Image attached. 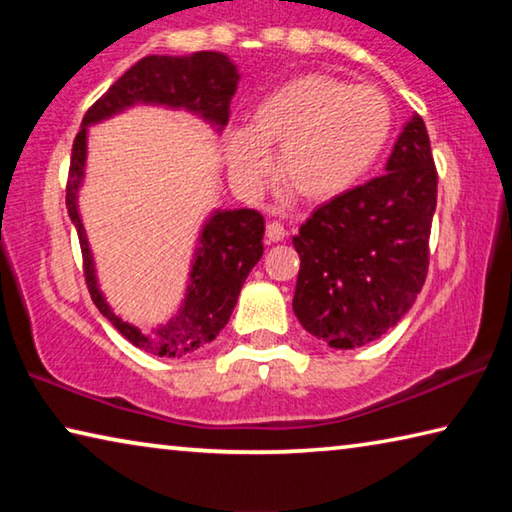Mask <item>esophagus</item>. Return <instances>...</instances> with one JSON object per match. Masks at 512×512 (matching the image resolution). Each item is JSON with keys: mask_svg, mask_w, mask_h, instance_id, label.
Wrapping results in <instances>:
<instances>
[{"mask_svg": "<svg viewBox=\"0 0 512 512\" xmlns=\"http://www.w3.org/2000/svg\"><path fill=\"white\" fill-rule=\"evenodd\" d=\"M284 237H287V230H284L282 223L277 221H268L266 223V239L273 241V244H277V241H282Z\"/></svg>", "mask_w": 512, "mask_h": 512, "instance_id": "1", "label": "esophagus"}]
</instances>
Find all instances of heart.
I'll use <instances>...</instances> for the list:
<instances>
[{"mask_svg": "<svg viewBox=\"0 0 512 512\" xmlns=\"http://www.w3.org/2000/svg\"><path fill=\"white\" fill-rule=\"evenodd\" d=\"M393 115L384 94L329 74H302L268 92L250 112L248 128L228 137L232 176L259 187L277 176L305 201H329L354 187L379 160Z\"/></svg>", "mask_w": 512, "mask_h": 512, "instance_id": "heart-1", "label": "heart"}]
</instances>
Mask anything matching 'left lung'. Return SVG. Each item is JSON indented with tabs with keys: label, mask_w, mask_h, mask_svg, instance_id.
Segmentation results:
<instances>
[{
	"label": "left lung",
	"mask_w": 512,
	"mask_h": 512,
	"mask_svg": "<svg viewBox=\"0 0 512 512\" xmlns=\"http://www.w3.org/2000/svg\"><path fill=\"white\" fill-rule=\"evenodd\" d=\"M436 196L427 126L413 115L384 176L320 205L293 237V311L311 336L352 350L400 323L427 277Z\"/></svg>",
	"instance_id": "obj_1"
}]
</instances>
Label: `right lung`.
Here are the masks:
<instances>
[{
    "label": "right lung",
    "instance_id": "add662e5",
    "mask_svg": "<svg viewBox=\"0 0 512 512\" xmlns=\"http://www.w3.org/2000/svg\"><path fill=\"white\" fill-rule=\"evenodd\" d=\"M237 83L239 74L235 63H230V58L219 51H196L189 56H146L112 83L101 99L92 103L72 146L65 203L69 219L79 232L83 275L92 302L119 329L121 336L155 357H185L216 339L232 316L248 273L264 253V216L255 210L216 212L203 228L201 248L196 250L192 275H189L192 282L178 316L155 334H142L140 329L112 314L94 277L92 253L76 207V192L88 153V126L135 103H162L169 108L192 110L210 124L223 128L230 119V101L237 92Z\"/></svg>",
    "mask_w": 512,
    "mask_h": 512
}]
</instances>
